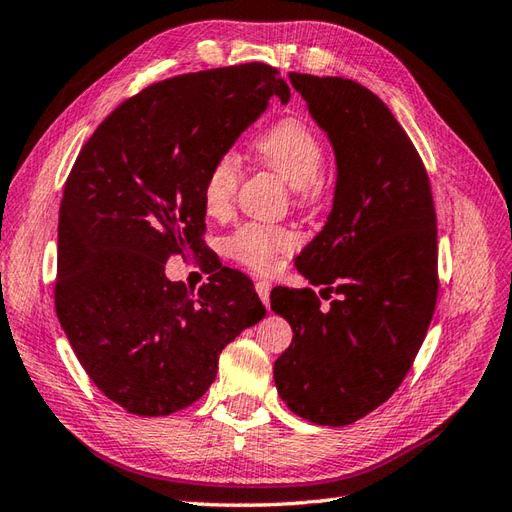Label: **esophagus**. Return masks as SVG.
<instances>
[{
	"mask_svg": "<svg viewBox=\"0 0 512 512\" xmlns=\"http://www.w3.org/2000/svg\"><path fill=\"white\" fill-rule=\"evenodd\" d=\"M256 293L263 299V304L269 308V293H271V282L267 280H256Z\"/></svg>",
	"mask_w": 512,
	"mask_h": 512,
	"instance_id": "obj_1",
	"label": "esophagus"
}]
</instances>
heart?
Here are the masks:
<instances>
[{
    "label": "heart",
    "instance_id": "heart-1",
    "mask_svg": "<svg viewBox=\"0 0 512 512\" xmlns=\"http://www.w3.org/2000/svg\"><path fill=\"white\" fill-rule=\"evenodd\" d=\"M256 154L265 167L276 171L295 189L299 199H313L321 191L326 149L304 121L284 119L256 139ZM241 160L228 152L219 156L204 176L202 202L208 215L230 213L234 193L241 182ZM295 245V234L278 226L243 223L228 239V252L239 263L256 271H269L286 249Z\"/></svg>",
    "mask_w": 512,
    "mask_h": 512
}]
</instances>
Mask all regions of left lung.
Masks as SVG:
<instances>
[{
  "mask_svg": "<svg viewBox=\"0 0 512 512\" xmlns=\"http://www.w3.org/2000/svg\"><path fill=\"white\" fill-rule=\"evenodd\" d=\"M328 134L336 186L326 226L295 258L313 289H273L293 328L273 365L278 393L317 426H350L395 393L426 339L439 291L426 167L393 112L363 84L289 73Z\"/></svg>",
  "mask_w": 512,
  "mask_h": 512,
  "instance_id": "obj_1",
  "label": "left lung"
}]
</instances>
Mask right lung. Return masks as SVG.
Segmentation results:
<instances>
[{
	"label": "right lung",
	"instance_id": "add662e5",
	"mask_svg": "<svg viewBox=\"0 0 512 512\" xmlns=\"http://www.w3.org/2000/svg\"><path fill=\"white\" fill-rule=\"evenodd\" d=\"M291 89L265 62L147 86L99 123L73 165L58 217L56 315L80 365L132 415L178 413L217 376L219 354L265 306L221 267L193 293L165 276L204 258L202 184L213 162Z\"/></svg>",
	"mask_w": 512,
	"mask_h": 512
}]
</instances>
